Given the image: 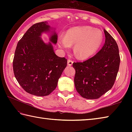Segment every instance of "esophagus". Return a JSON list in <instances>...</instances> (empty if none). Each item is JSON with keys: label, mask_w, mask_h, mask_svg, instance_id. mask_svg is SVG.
<instances>
[{"label": "esophagus", "mask_w": 132, "mask_h": 132, "mask_svg": "<svg viewBox=\"0 0 132 132\" xmlns=\"http://www.w3.org/2000/svg\"><path fill=\"white\" fill-rule=\"evenodd\" d=\"M72 63H73V61L70 60H68V66H72Z\"/></svg>", "instance_id": "esophagus-1"}]
</instances>
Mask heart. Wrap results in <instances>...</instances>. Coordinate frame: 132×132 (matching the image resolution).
<instances>
[{"mask_svg": "<svg viewBox=\"0 0 132 132\" xmlns=\"http://www.w3.org/2000/svg\"><path fill=\"white\" fill-rule=\"evenodd\" d=\"M103 35L99 29L89 26L74 27L69 29L64 36L58 38L60 48L68 50L74 44L73 50L76 57L85 60L94 55L102 46Z\"/></svg>", "mask_w": 132, "mask_h": 132, "instance_id": "obj_1", "label": "heart"}]
</instances>
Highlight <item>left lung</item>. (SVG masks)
<instances>
[{
	"label": "left lung",
	"mask_w": 132,
	"mask_h": 132,
	"mask_svg": "<svg viewBox=\"0 0 132 132\" xmlns=\"http://www.w3.org/2000/svg\"><path fill=\"white\" fill-rule=\"evenodd\" d=\"M105 37L103 47L94 57L83 62H74V84L80 96L96 99L114 85L119 71L120 58L114 39L104 30Z\"/></svg>",
	"instance_id": "8db88e82"
}]
</instances>
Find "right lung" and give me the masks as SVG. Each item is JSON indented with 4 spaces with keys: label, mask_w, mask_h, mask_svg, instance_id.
<instances>
[{
    "label": "right lung",
    "mask_w": 132,
    "mask_h": 132,
    "mask_svg": "<svg viewBox=\"0 0 132 132\" xmlns=\"http://www.w3.org/2000/svg\"><path fill=\"white\" fill-rule=\"evenodd\" d=\"M52 29L47 21L33 25L18 42L14 55L16 80L25 91L36 96H47L54 91L67 66L66 59L54 53L53 44L57 43L55 30L50 33L48 43L41 37L42 33Z\"/></svg>",
    "instance_id": "obj_1"
}]
</instances>
